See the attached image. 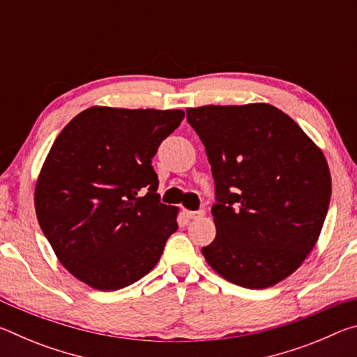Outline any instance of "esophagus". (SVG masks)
I'll list each match as a JSON object with an SVG mask.
<instances>
[{"label": "esophagus", "mask_w": 357, "mask_h": 357, "mask_svg": "<svg viewBox=\"0 0 357 357\" xmlns=\"http://www.w3.org/2000/svg\"><path fill=\"white\" fill-rule=\"evenodd\" d=\"M184 214L187 219H200V217L204 215V211L200 209V211H184Z\"/></svg>", "instance_id": "obj_1"}]
</instances>
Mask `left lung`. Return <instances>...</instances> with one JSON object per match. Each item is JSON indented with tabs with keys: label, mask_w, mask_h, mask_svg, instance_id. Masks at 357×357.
Listing matches in <instances>:
<instances>
[{
	"label": "left lung",
	"mask_w": 357,
	"mask_h": 357,
	"mask_svg": "<svg viewBox=\"0 0 357 357\" xmlns=\"http://www.w3.org/2000/svg\"><path fill=\"white\" fill-rule=\"evenodd\" d=\"M215 183V239L208 264L234 285L263 289L291 275L315 247L328 214V160L279 108H187Z\"/></svg>",
	"instance_id": "1"
}]
</instances>
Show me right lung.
<instances>
[{"mask_svg": "<svg viewBox=\"0 0 357 357\" xmlns=\"http://www.w3.org/2000/svg\"><path fill=\"white\" fill-rule=\"evenodd\" d=\"M183 119V110L96 105L53 142L36 181L34 208L75 279L116 291L159 263L178 229L179 208L160 203L151 159Z\"/></svg>", "mask_w": 357, "mask_h": 357, "instance_id": "1", "label": "right lung"}]
</instances>
